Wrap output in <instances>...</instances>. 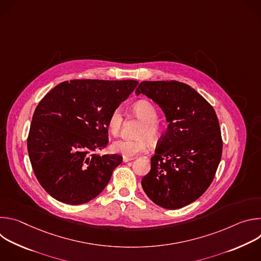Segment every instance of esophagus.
I'll return each mask as SVG.
<instances>
[{"label": "esophagus", "mask_w": 261, "mask_h": 261, "mask_svg": "<svg viewBox=\"0 0 261 261\" xmlns=\"http://www.w3.org/2000/svg\"><path fill=\"white\" fill-rule=\"evenodd\" d=\"M131 160H134V158H133V157H126V156H123V161H124V162H129V161H131Z\"/></svg>", "instance_id": "obj_1"}]
</instances>
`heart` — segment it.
<instances>
[{
    "instance_id": "b5f03b06",
    "label": "heart",
    "mask_w": 261,
    "mask_h": 261,
    "mask_svg": "<svg viewBox=\"0 0 261 261\" xmlns=\"http://www.w3.org/2000/svg\"><path fill=\"white\" fill-rule=\"evenodd\" d=\"M132 114L142 121L136 139H118L110 145L113 153L120 154L126 157H134L138 154L146 152L148 148V139L157 141L161 136V127L158 123V111L155 105L147 101L140 100L135 102L131 108ZM124 122V117L121 108H116L111 111L107 119V129L113 135H118Z\"/></svg>"
}]
</instances>
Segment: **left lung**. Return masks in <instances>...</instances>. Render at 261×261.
<instances>
[{"label":"left lung","instance_id":"obj_1","mask_svg":"<svg viewBox=\"0 0 261 261\" xmlns=\"http://www.w3.org/2000/svg\"><path fill=\"white\" fill-rule=\"evenodd\" d=\"M135 93L155 101L169 123L151 158V170L141 179L143 191L167 210L188 205L210 187L221 160L215 110L193 88L176 81L142 82Z\"/></svg>","mask_w":261,"mask_h":261}]
</instances>
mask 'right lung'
Here are the masks:
<instances>
[{"mask_svg":"<svg viewBox=\"0 0 261 261\" xmlns=\"http://www.w3.org/2000/svg\"><path fill=\"white\" fill-rule=\"evenodd\" d=\"M136 81L73 80L37 105L28 136L34 173L55 199L83 204L98 196L123 157L99 156L108 143L107 119L134 91Z\"/></svg>","mask_w":261,"mask_h":261,"instance_id":"add662e5","label":"right lung"}]
</instances>
